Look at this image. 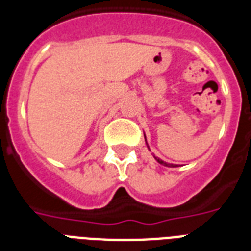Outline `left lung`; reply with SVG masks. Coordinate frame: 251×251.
<instances>
[{
	"instance_id": "left-lung-1",
	"label": "left lung",
	"mask_w": 251,
	"mask_h": 251,
	"mask_svg": "<svg viewBox=\"0 0 251 251\" xmlns=\"http://www.w3.org/2000/svg\"><path fill=\"white\" fill-rule=\"evenodd\" d=\"M145 139H146V135H145ZM146 143H147V142H146ZM147 147H149V145H147ZM149 149H150V147H149ZM153 157L156 159L157 163H160V164L165 165V167H176V165H173V164H168V163H165V161H163V160H161V159H159V157H156V156H153Z\"/></svg>"
}]
</instances>
